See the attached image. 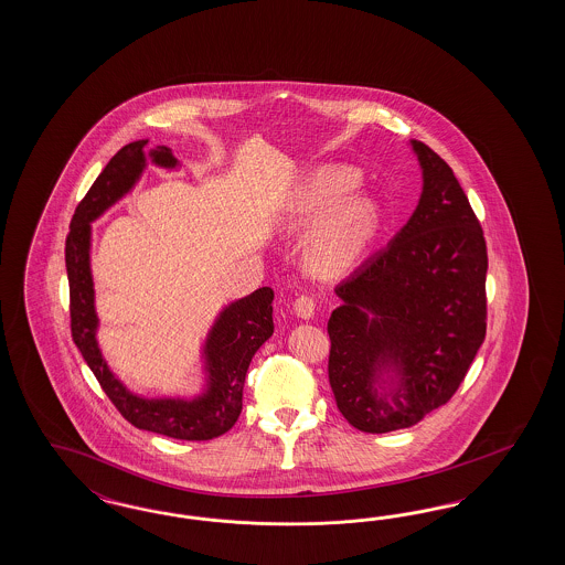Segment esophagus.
<instances>
[{"mask_svg": "<svg viewBox=\"0 0 565 565\" xmlns=\"http://www.w3.org/2000/svg\"><path fill=\"white\" fill-rule=\"evenodd\" d=\"M315 308H317L315 298L307 296V294H302V296H298V298L294 300V312H296L300 319H312Z\"/></svg>", "mask_w": 565, "mask_h": 565, "instance_id": "obj_1", "label": "esophagus"}]
</instances>
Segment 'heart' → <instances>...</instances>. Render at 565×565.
Returning <instances> with one entry per match:
<instances>
[{
  "label": "heart",
  "mask_w": 565,
  "mask_h": 565,
  "mask_svg": "<svg viewBox=\"0 0 565 565\" xmlns=\"http://www.w3.org/2000/svg\"><path fill=\"white\" fill-rule=\"evenodd\" d=\"M360 180V171L354 168L326 166L308 178L291 205L294 223L308 222L330 211L310 239V260L323 274L348 269L379 230L381 209L375 199L356 194L342 201L359 189Z\"/></svg>",
  "instance_id": "b5f03b06"
}]
</instances>
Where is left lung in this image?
<instances>
[{
    "mask_svg": "<svg viewBox=\"0 0 565 565\" xmlns=\"http://www.w3.org/2000/svg\"><path fill=\"white\" fill-rule=\"evenodd\" d=\"M423 194L408 223L335 294L329 383L364 433L414 427L447 404L487 333V244L458 178L411 140Z\"/></svg>",
    "mask_w": 565,
    "mask_h": 565,
    "instance_id": "1",
    "label": "left lung"
}]
</instances>
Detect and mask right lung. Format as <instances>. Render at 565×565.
Instances as JSON below:
<instances>
[{
    "instance_id": "1",
    "label": "right lung",
    "mask_w": 565,
    "mask_h": 565,
    "mask_svg": "<svg viewBox=\"0 0 565 565\" xmlns=\"http://www.w3.org/2000/svg\"><path fill=\"white\" fill-rule=\"evenodd\" d=\"M135 140L121 147L78 203L66 238V271L70 281V327L72 340L97 376L103 392L121 416L142 430L184 441H209L236 425L242 411V390L248 364L258 348L274 335V290H258L227 305L215 319L203 345L205 392L184 397H142L132 394L103 359L97 343L99 317L90 275V222L137 184L147 159L173 170L178 159L168 147H147Z\"/></svg>"
}]
</instances>
